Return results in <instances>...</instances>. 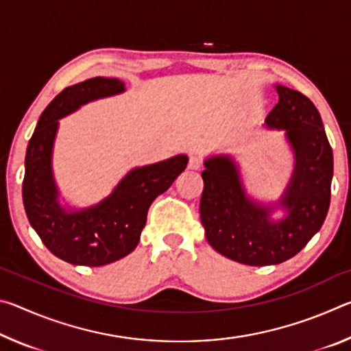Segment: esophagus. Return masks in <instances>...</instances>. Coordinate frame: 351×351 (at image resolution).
<instances>
[{
    "label": "esophagus",
    "mask_w": 351,
    "mask_h": 351,
    "mask_svg": "<svg viewBox=\"0 0 351 351\" xmlns=\"http://www.w3.org/2000/svg\"><path fill=\"white\" fill-rule=\"evenodd\" d=\"M187 167H189L190 170H199L201 167H203V162H201V159L197 158V156H190Z\"/></svg>",
    "instance_id": "34e87169"
}]
</instances>
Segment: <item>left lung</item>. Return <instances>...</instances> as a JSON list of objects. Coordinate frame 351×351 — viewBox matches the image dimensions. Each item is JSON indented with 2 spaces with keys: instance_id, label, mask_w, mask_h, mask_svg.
Instances as JSON below:
<instances>
[{
  "instance_id": "8db88e82",
  "label": "left lung",
  "mask_w": 351,
  "mask_h": 351,
  "mask_svg": "<svg viewBox=\"0 0 351 351\" xmlns=\"http://www.w3.org/2000/svg\"><path fill=\"white\" fill-rule=\"evenodd\" d=\"M278 104L266 127L283 130L294 152V170L278 205L287 212L272 220L274 206L247 197L240 169L228 154L204 161L199 217L209 245L249 266L278 265L294 257L319 232L330 207L332 150L316 106L304 94L277 85Z\"/></svg>"
}]
</instances>
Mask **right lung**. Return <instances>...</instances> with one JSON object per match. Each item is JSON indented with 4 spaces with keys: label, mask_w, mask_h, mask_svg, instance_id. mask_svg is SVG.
I'll list each match as a JSON object with an SVG mask.
<instances>
[{
    "label": "right lung",
    "mask_w": 351,
    "mask_h": 351,
    "mask_svg": "<svg viewBox=\"0 0 351 351\" xmlns=\"http://www.w3.org/2000/svg\"><path fill=\"white\" fill-rule=\"evenodd\" d=\"M125 91L119 79L94 77L68 86L41 112L27 144L23 203L29 223L56 257L71 265L104 266L134 251L147 221L148 207L187 167L186 154L136 167L100 203L71 210L58 201L52 175V148L58 119L93 100Z\"/></svg>",
    "instance_id": "1"
}]
</instances>
